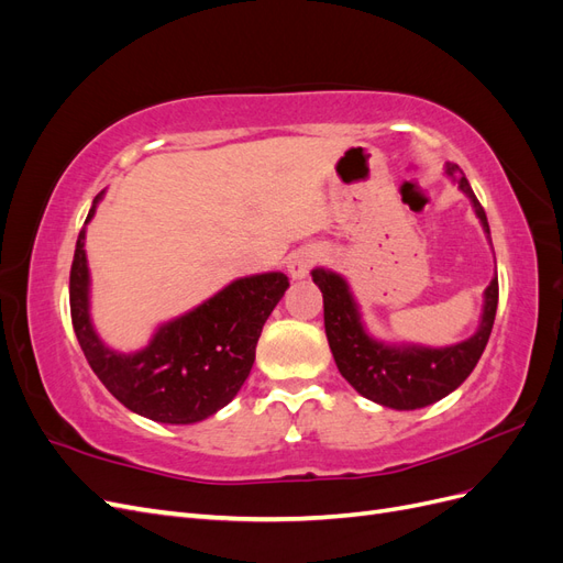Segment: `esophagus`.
<instances>
[{
  "label": "esophagus",
  "mask_w": 563,
  "mask_h": 563,
  "mask_svg": "<svg viewBox=\"0 0 563 563\" xmlns=\"http://www.w3.org/2000/svg\"><path fill=\"white\" fill-rule=\"evenodd\" d=\"M323 258V253L319 249H300L296 253L288 255V272H291V277L300 279L308 275V272Z\"/></svg>",
  "instance_id": "esophagus-1"
}]
</instances>
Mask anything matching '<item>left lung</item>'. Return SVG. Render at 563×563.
Segmentation results:
<instances>
[{"label": "left lung", "mask_w": 563, "mask_h": 563, "mask_svg": "<svg viewBox=\"0 0 563 563\" xmlns=\"http://www.w3.org/2000/svg\"><path fill=\"white\" fill-rule=\"evenodd\" d=\"M449 174H457L460 190L472 199L486 234H490L486 211L472 192L465 174L453 164H449ZM312 279L323 294V329H327L338 371L362 397L397 408V411H413V408L434 404L463 385L484 354L498 310L496 277L486 288L482 327L465 343L444 350L413 345L387 347L364 333L360 312L343 277L327 269H314Z\"/></svg>", "instance_id": "8db88e82"}]
</instances>
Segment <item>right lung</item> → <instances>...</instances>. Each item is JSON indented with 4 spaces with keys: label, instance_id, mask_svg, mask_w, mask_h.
I'll list each match as a JSON object with an SVG mask.
<instances>
[{
    "label": "right lung",
    "instance_id": "obj_1",
    "mask_svg": "<svg viewBox=\"0 0 563 563\" xmlns=\"http://www.w3.org/2000/svg\"><path fill=\"white\" fill-rule=\"evenodd\" d=\"M286 288L282 272L236 279L192 312L164 323L145 350L119 354L100 343L89 321L81 230L70 267V314L84 356L117 401L150 420L190 424L236 397L251 373L265 321Z\"/></svg>",
    "mask_w": 563,
    "mask_h": 563
}]
</instances>
